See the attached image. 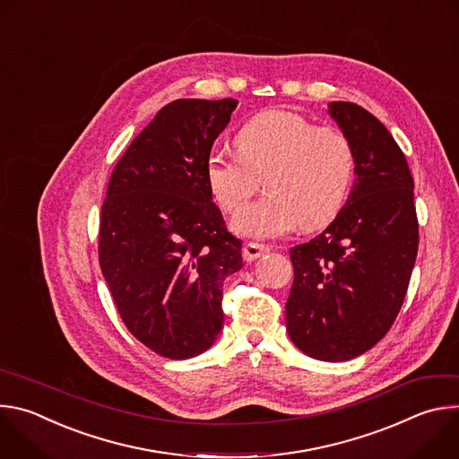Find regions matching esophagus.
I'll use <instances>...</instances> for the list:
<instances>
[{
  "label": "esophagus",
  "mask_w": 459,
  "mask_h": 459,
  "mask_svg": "<svg viewBox=\"0 0 459 459\" xmlns=\"http://www.w3.org/2000/svg\"><path fill=\"white\" fill-rule=\"evenodd\" d=\"M271 248L267 245H259V243H247L243 247V257L245 261H254L257 257H261L264 254H267Z\"/></svg>",
  "instance_id": "esophagus-1"
}]
</instances>
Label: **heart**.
Wrapping results in <instances>:
<instances>
[{"instance_id":"b5f03b06","label":"heart","mask_w":459,"mask_h":459,"mask_svg":"<svg viewBox=\"0 0 459 459\" xmlns=\"http://www.w3.org/2000/svg\"><path fill=\"white\" fill-rule=\"evenodd\" d=\"M234 145L238 156L212 152L205 165L221 211L237 212L258 187L259 178L270 192L232 218L230 229L236 234L278 238L298 225H326L343 209L354 181L356 156L342 130L316 126L294 112L267 110L239 128Z\"/></svg>"}]
</instances>
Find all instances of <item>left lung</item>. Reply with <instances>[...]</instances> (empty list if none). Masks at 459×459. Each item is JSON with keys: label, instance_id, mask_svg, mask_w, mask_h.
I'll list each match as a JSON object with an SVG mask.
<instances>
[{"label": "left lung", "instance_id": "left-lung-1", "mask_svg": "<svg viewBox=\"0 0 459 459\" xmlns=\"http://www.w3.org/2000/svg\"><path fill=\"white\" fill-rule=\"evenodd\" d=\"M329 116L354 147L356 179L334 221L290 248L285 321L303 354L347 361L372 349L403 305L418 218L411 169L385 125L351 101H331Z\"/></svg>", "mask_w": 459, "mask_h": 459}]
</instances>
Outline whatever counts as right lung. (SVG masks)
Instances as JSON below:
<instances>
[{"instance_id": "1", "label": "right lung", "mask_w": 459, "mask_h": 459, "mask_svg": "<svg viewBox=\"0 0 459 459\" xmlns=\"http://www.w3.org/2000/svg\"><path fill=\"white\" fill-rule=\"evenodd\" d=\"M236 100H176L130 143L107 188L100 265L134 338L170 359L211 349L223 329V281L243 267L205 165Z\"/></svg>"}]
</instances>
